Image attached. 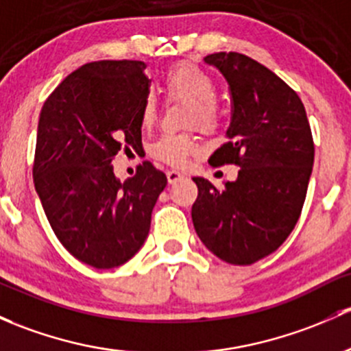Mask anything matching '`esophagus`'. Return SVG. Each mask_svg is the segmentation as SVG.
Returning a JSON list of instances; mask_svg holds the SVG:
<instances>
[{"instance_id":"obj_1","label":"esophagus","mask_w":351,"mask_h":351,"mask_svg":"<svg viewBox=\"0 0 351 351\" xmlns=\"http://www.w3.org/2000/svg\"><path fill=\"white\" fill-rule=\"evenodd\" d=\"M166 178H168V183L169 185H175L176 182H180V180L185 178V175L180 171H176V169H169L168 173H166Z\"/></svg>"}]
</instances>
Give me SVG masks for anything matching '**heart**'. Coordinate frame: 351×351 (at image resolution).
<instances>
[{"label": "heart", "instance_id": "heart-1", "mask_svg": "<svg viewBox=\"0 0 351 351\" xmlns=\"http://www.w3.org/2000/svg\"><path fill=\"white\" fill-rule=\"evenodd\" d=\"M166 90L190 104L188 123L205 131L215 129L219 123V108L215 104L217 84L210 73L190 62L173 65L165 75ZM156 117V97L147 92L141 104L143 126L153 124ZM200 153V146L190 134H163L151 143L149 154L154 160L171 166H183L191 156Z\"/></svg>", "mask_w": 351, "mask_h": 351}]
</instances>
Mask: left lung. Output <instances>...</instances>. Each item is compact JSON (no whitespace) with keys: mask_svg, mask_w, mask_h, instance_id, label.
Wrapping results in <instances>:
<instances>
[{"mask_svg":"<svg viewBox=\"0 0 351 351\" xmlns=\"http://www.w3.org/2000/svg\"><path fill=\"white\" fill-rule=\"evenodd\" d=\"M204 60L219 69L232 95L228 141L208 163L241 169L222 190L195 176L191 220L210 252L249 265L279 249L298 223L315 161L311 128L296 92L259 62L237 51Z\"/></svg>","mask_w":351,"mask_h":351,"instance_id":"left-lung-1","label":"left lung"}]
</instances>
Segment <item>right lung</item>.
Masks as SVG:
<instances>
[{"instance_id": "add662e5", "label": "right lung", "mask_w": 351, "mask_h": 351, "mask_svg": "<svg viewBox=\"0 0 351 351\" xmlns=\"http://www.w3.org/2000/svg\"><path fill=\"white\" fill-rule=\"evenodd\" d=\"M146 64L101 60L65 77L43 104L33 182L62 245L95 269L128 263L145 243L165 173L149 161L121 183L112 158L141 147Z\"/></svg>"}]
</instances>
